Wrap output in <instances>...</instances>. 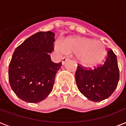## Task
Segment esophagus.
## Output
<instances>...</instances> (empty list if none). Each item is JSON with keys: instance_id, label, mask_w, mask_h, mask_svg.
Wrapping results in <instances>:
<instances>
[{"instance_id": "34e87169", "label": "esophagus", "mask_w": 126, "mask_h": 126, "mask_svg": "<svg viewBox=\"0 0 126 126\" xmlns=\"http://www.w3.org/2000/svg\"><path fill=\"white\" fill-rule=\"evenodd\" d=\"M69 60V58L68 57H64L63 59H62V65H64L66 61H67Z\"/></svg>"}]
</instances>
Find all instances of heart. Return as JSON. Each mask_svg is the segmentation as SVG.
<instances>
[{
  "instance_id": "1",
  "label": "heart",
  "mask_w": 126,
  "mask_h": 126,
  "mask_svg": "<svg viewBox=\"0 0 126 126\" xmlns=\"http://www.w3.org/2000/svg\"><path fill=\"white\" fill-rule=\"evenodd\" d=\"M57 49L65 53H75L76 59L85 67H94L105 59L107 49L101 42L81 36H70L65 38L61 46L57 44Z\"/></svg>"
}]
</instances>
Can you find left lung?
<instances>
[{
  "instance_id": "1",
  "label": "left lung",
  "mask_w": 126,
  "mask_h": 126,
  "mask_svg": "<svg viewBox=\"0 0 126 126\" xmlns=\"http://www.w3.org/2000/svg\"><path fill=\"white\" fill-rule=\"evenodd\" d=\"M119 79L117 57L112 49L108 50L104 65L93 70L78 65L75 73L78 89L86 98L93 102L110 97L116 89Z\"/></svg>"
}]
</instances>
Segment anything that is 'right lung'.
Here are the masks:
<instances>
[{"label":"right lung","mask_w":126,"mask_h":126,"mask_svg":"<svg viewBox=\"0 0 126 126\" xmlns=\"http://www.w3.org/2000/svg\"><path fill=\"white\" fill-rule=\"evenodd\" d=\"M55 33L40 32L27 38L16 48L8 68V79L12 91L19 98L37 103L52 91L57 72L61 62L51 61Z\"/></svg>","instance_id":"right-lung-1"}]
</instances>
